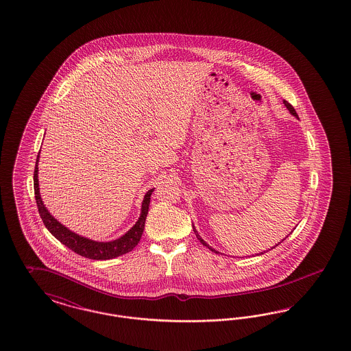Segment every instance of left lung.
Masks as SVG:
<instances>
[{"label":"left lung","instance_id":"1","mask_svg":"<svg viewBox=\"0 0 351 351\" xmlns=\"http://www.w3.org/2000/svg\"><path fill=\"white\" fill-rule=\"evenodd\" d=\"M283 104L286 106V108L289 110V112L291 113V114H293V116H295V117H298V113H296V111H295L294 107H293V106H291V104H290L289 101L283 100ZM193 231H195V234H196L197 239H198V240H199V241H201V243H202V244H204L205 247H208V248L210 250L211 252L219 253L217 252V251H215L214 248H211L210 245H209V244H208V243H206V241H205L204 239L201 238V237L198 235V232H197V230L196 228H195V226H193ZM286 238H287V237H286ZM283 240H285V239H282V241H283ZM282 241H280V243H282ZM280 243H278V244H280ZM278 244H276V245H278ZM273 248H274V247H273ZM264 253H265V251H264V252L260 253V254H264ZM257 256H258V254H257Z\"/></svg>","mask_w":351,"mask_h":351}]
</instances>
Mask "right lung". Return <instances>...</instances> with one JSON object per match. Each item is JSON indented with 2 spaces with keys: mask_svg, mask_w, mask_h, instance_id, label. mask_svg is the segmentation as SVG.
<instances>
[{
  "mask_svg": "<svg viewBox=\"0 0 351 351\" xmlns=\"http://www.w3.org/2000/svg\"><path fill=\"white\" fill-rule=\"evenodd\" d=\"M39 155H40V152H39ZM39 155H38V159H36V166H35V172H34L35 199H36V205H38V209H39V214H40L43 223L58 241H61L64 245H66L73 252L78 253V254L84 256L86 258H91V260H110V258L119 257L121 254L130 252L140 243L142 232L145 230L146 217H147V213H149L150 197L153 195L154 189H150L145 195L143 201H142V208H141L138 221L123 237H120V238L116 239V240H112V241L91 240V239L81 237V235L71 231L68 227L61 225L56 218L45 208V205L43 204L40 191H39V179H38Z\"/></svg>",
  "mask_w": 351,
  "mask_h": 351,
  "instance_id": "obj_1",
  "label": "right lung"
}]
</instances>
